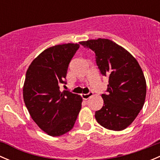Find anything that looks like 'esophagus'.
I'll return each instance as SVG.
<instances>
[{
  "label": "esophagus",
  "mask_w": 160,
  "mask_h": 160,
  "mask_svg": "<svg viewBox=\"0 0 160 160\" xmlns=\"http://www.w3.org/2000/svg\"><path fill=\"white\" fill-rule=\"evenodd\" d=\"M92 95H93V92H89L88 93H83V94H81V97L83 99L88 100V98H90V97H92Z\"/></svg>",
  "instance_id": "34e87169"
}]
</instances>
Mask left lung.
Masks as SVG:
<instances>
[{
  "mask_svg": "<svg viewBox=\"0 0 160 160\" xmlns=\"http://www.w3.org/2000/svg\"><path fill=\"white\" fill-rule=\"evenodd\" d=\"M95 54L102 76L108 77L102 108L95 112L105 128L122 131L129 126L142 108L146 95L144 74L136 59L122 46L107 38L80 42Z\"/></svg>",
  "mask_w": 160,
  "mask_h": 160,
  "instance_id": "8db88e82",
  "label": "left lung"
}]
</instances>
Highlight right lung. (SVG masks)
I'll return each mask as SVG.
<instances>
[{
	"label": "right lung",
	"mask_w": 160,
	"mask_h": 160,
	"mask_svg": "<svg viewBox=\"0 0 160 160\" xmlns=\"http://www.w3.org/2000/svg\"><path fill=\"white\" fill-rule=\"evenodd\" d=\"M79 44L57 45L44 50L31 63L23 88L25 106L34 122L51 136H59L73 128L81 109L82 98L69 90L66 77Z\"/></svg>",
	"instance_id": "right-lung-1"
}]
</instances>
